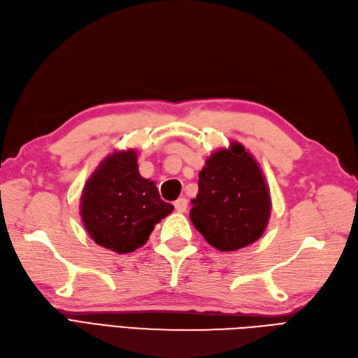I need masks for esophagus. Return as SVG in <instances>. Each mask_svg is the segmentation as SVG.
Segmentation results:
<instances>
[{
  "label": "esophagus",
  "mask_w": 358,
  "mask_h": 358,
  "mask_svg": "<svg viewBox=\"0 0 358 358\" xmlns=\"http://www.w3.org/2000/svg\"><path fill=\"white\" fill-rule=\"evenodd\" d=\"M174 208L177 213H186L187 209V199H184V197H180V199H177L174 202Z\"/></svg>",
  "instance_id": "obj_1"
}]
</instances>
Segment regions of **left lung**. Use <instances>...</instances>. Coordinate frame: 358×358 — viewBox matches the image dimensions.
I'll return each instance as SVG.
<instances>
[{"label":"left lung","mask_w":358,"mask_h":358,"mask_svg":"<svg viewBox=\"0 0 358 358\" xmlns=\"http://www.w3.org/2000/svg\"><path fill=\"white\" fill-rule=\"evenodd\" d=\"M190 220L205 241L222 252L252 245L266 230L271 197L258 162L241 143L210 155L199 172Z\"/></svg>","instance_id":"8db88e82"}]
</instances>
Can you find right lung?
Instances as JSON below:
<instances>
[{"mask_svg": "<svg viewBox=\"0 0 358 358\" xmlns=\"http://www.w3.org/2000/svg\"><path fill=\"white\" fill-rule=\"evenodd\" d=\"M172 209L155 182L140 176L132 149L104 157L81 196V218L91 239L117 254L141 248Z\"/></svg>", "mask_w": 358, "mask_h": 358, "instance_id": "obj_1", "label": "right lung"}]
</instances>
